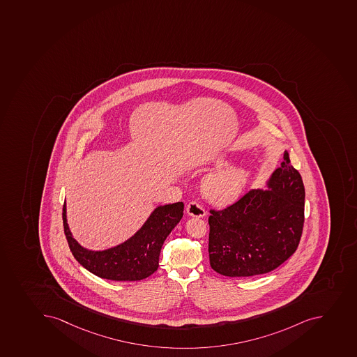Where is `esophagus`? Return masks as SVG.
Returning a JSON list of instances; mask_svg holds the SVG:
<instances>
[{
	"label": "esophagus",
	"mask_w": 357,
	"mask_h": 357,
	"mask_svg": "<svg viewBox=\"0 0 357 357\" xmlns=\"http://www.w3.org/2000/svg\"><path fill=\"white\" fill-rule=\"evenodd\" d=\"M187 212L191 217L203 218L206 214V211L204 208L202 204L198 203L197 200H191L187 205Z\"/></svg>",
	"instance_id": "34e87169"
}]
</instances>
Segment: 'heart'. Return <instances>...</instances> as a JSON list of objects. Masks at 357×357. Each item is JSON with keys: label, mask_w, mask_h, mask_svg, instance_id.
Returning <instances> with one entry per match:
<instances>
[{"label": "heart", "mask_w": 357, "mask_h": 357, "mask_svg": "<svg viewBox=\"0 0 357 357\" xmlns=\"http://www.w3.org/2000/svg\"><path fill=\"white\" fill-rule=\"evenodd\" d=\"M247 170L241 167H228L212 174L204 182L207 198L218 204H228L240 195L247 181Z\"/></svg>", "instance_id": "b5f03b06"}]
</instances>
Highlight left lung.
<instances>
[{"instance_id":"left-lung-1","label":"left lung","mask_w":357,"mask_h":357,"mask_svg":"<svg viewBox=\"0 0 357 357\" xmlns=\"http://www.w3.org/2000/svg\"><path fill=\"white\" fill-rule=\"evenodd\" d=\"M272 191L251 190L208 217L211 267L226 277L268 273L300 244L304 226L303 181L283 154L270 181Z\"/></svg>"}]
</instances>
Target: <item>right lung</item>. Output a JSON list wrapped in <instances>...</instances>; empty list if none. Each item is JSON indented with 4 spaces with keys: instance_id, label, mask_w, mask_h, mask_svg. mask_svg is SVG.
Listing matches in <instances>:
<instances>
[{
    "instance_id": "obj_1",
    "label": "right lung",
    "mask_w": 357,
    "mask_h": 357,
    "mask_svg": "<svg viewBox=\"0 0 357 357\" xmlns=\"http://www.w3.org/2000/svg\"><path fill=\"white\" fill-rule=\"evenodd\" d=\"M184 204L159 206L127 242L105 251H89L71 235L63 204L66 238L77 261L97 277L113 281H138L150 277L159 267L161 248L167 236L183 217Z\"/></svg>"
}]
</instances>
